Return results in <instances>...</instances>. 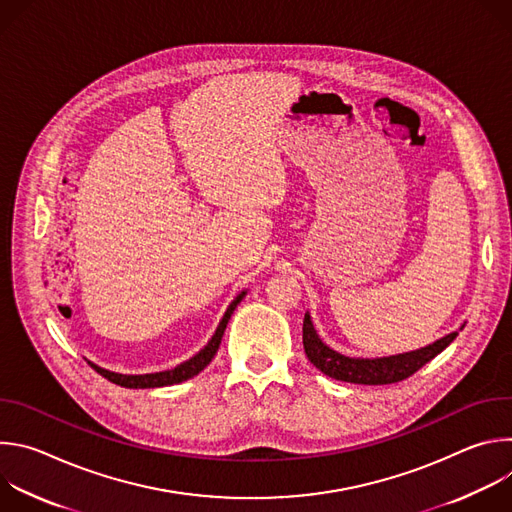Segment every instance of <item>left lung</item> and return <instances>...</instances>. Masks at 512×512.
<instances>
[{
	"mask_svg": "<svg viewBox=\"0 0 512 512\" xmlns=\"http://www.w3.org/2000/svg\"><path fill=\"white\" fill-rule=\"evenodd\" d=\"M464 328V324H462ZM460 328V330H462ZM458 332H452L433 344H427L423 348L393 354V356H381V358H356L340 354L338 350L330 348L322 338L318 336L310 312L304 316V350L310 362L316 369H320L324 375L354 383V385H391L399 383L407 377H411L415 371H419L423 364H427L431 358H435L444 348H448Z\"/></svg>",
	"mask_w": 512,
	"mask_h": 512,
	"instance_id": "obj_1",
	"label": "left lung"
}]
</instances>
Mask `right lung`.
Here are the masks:
<instances>
[{
  "mask_svg": "<svg viewBox=\"0 0 512 512\" xmlns=\"http://www.w3.org/2000/svg\"><path fill=\"white\" fill-rule=\"evenodd\" d=\"M247 296V289H243L241 294L229 304L223 320L218 322L212 338L206 342L204 348H200L192 358L180 362L178 367L174 369H168V371H160V373H148V375H121V373H115V371H107L103 367H99V364L87 360L91 367L101 375L105 377L107 381L119 385V387H125V389H156V387H168V385H178L182 381H188L192 377H196L200 371H204V367H208V362L214 358L218 346H221V340H223V334H225V328L235 312V308L241 304V300Z\"/></svg>",
  "mask_w": 512,
  "mask_h": 512,
  "instance_id": "1",
  "label": "right lung"
}]
</instances>
